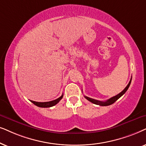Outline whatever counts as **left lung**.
Returning <instances> with one entry per match:
<instances>
[{
  "label": "left lung",
  "mask_w": 146,
  "mask_h": 146,
  "mask_svg": "<svg viewBox=\"0 0 146 146\" xmlns=\"http://www.w3.org/2000/svg\"><path fill=\"white\" fill-rule=\"evenodd\" d=\"M132 78V77H131ZM131 78L130 79L129 83H128V85L126 86V87L125 89H123V91H121V93H119V94H117V96H114V97H112L111 98L109 99L106 102H102V101H98V100H94V99H92V98H88V97L87 96H85V98L87 99V100L89 101V102H91V103H93V104H96V105H99V106H110V105H111L113 104V103H115L116 101H117L118 99L119 98H121V97L123 96V95L125 93L127 90L129 88L130 84H131Z\"/></svg>",
  "instance_id": "1"
}]
</instances>
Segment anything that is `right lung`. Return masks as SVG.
Listing matches in <instances>:
<instances>
[{
	"instance_id": "add662e5",
	"label": "right lung",
	"mask_w": 146,
	"mask_h": 146,
	"mask_svg": "<svg viewBox=\"0 0 146 146\" xmlns=\"http://www.w3.org/2000/svg\"><path fill=\"white\" fill-rule=\"evenodd\" d=\"M63 95L59 98L57 100H53V101H50V102H34V101H31V102L33 104H34L35 106L40 107V108H50V107H53L54 106H55L56 104H57L59 102V101L63 98Z\"/></svg>"
}]
</instances>
